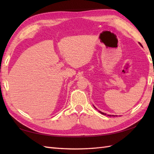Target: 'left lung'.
<instances>
[{
  "label": "left lung",
  "mask_w": 154,
  "mask_h": 154,
  "mask_svg": "<svg viewBox=\"0 0 154 154\" xmlns=\"http://www.w3.org/2000/svg\"><path fill=\"white\" fill-rule=\"evenodd\" d=\"M139 44H140V45L142 46V45H141L140 43H139ZM99 112H100L101 114L106 115V114H105V113H103V112H101V111H99ZM107 116H114V117H115V116H114V115H112H112H107Z\"/></svg>",
  "instance_id": "1"
}]
</instances>
